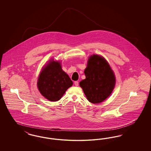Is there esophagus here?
I'll return each mask as SVG.
<instances>
[{"label": "esophagus", "instance_id": "34e87169", "mask_svg": "<svg viewBox=\"0 0 151 151\" xmlns=\"http://www.w3.org/2000/svg\"><path fill=\"white\" fill-rule=\"evenodd\" d=\"M74 84H75V86H79V82L78 81H76L74 82Z\"/></svg>", "mask_w": 151, "mask_h": 151}]
</instances>
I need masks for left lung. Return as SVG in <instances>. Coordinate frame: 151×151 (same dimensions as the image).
<instances>
[{
  "label": "left lung",
  "mask_w": 151,
  "mask_h": 151,
  "mask_svg": "<svg viewBox=\"0 0 151 151\" xmlns=\"http://www.w3.org/2000/svg\"><path fill=\"white\" fill-rule=\"evenodd\" d=\"M84 73L86 78L81 80L79 85L88 100L99 104L106 100L115 84L114 73L106 59L99 55L90 56Z\"/></svg>",
  "instance_id": "1"
}]
</instances>
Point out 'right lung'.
<instances>
[{"instance_id":"obj_1","label":"right lung","mask_w":151,"mask_h":151,"mask_svg":"<svg viewBox=\"0 0 151 151\" xmlns=\"http://www.w3.org/2000/svg\"><path fill=\"white\" fill-rule=\"evenodd\" d=\"M72 84V80L62 69L60 62L53 59L42 68L37 81L40 92L51 101L59 100Z\"/></svg>"}]
</instances>
